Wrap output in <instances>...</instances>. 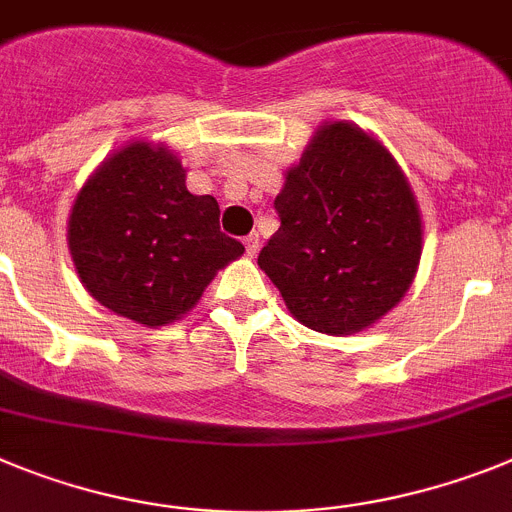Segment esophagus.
<instances>
[{
  "label": "esophagus",
  "mask_w": 512,
  "mask_h": 512,
  "mask_svg": "<svg viewBox=\"0 0 512 512\" xmlns=\"http://www.w3.org/2000/svg\"><path fill=\"white\" fill-rule=\"evenodd\" d=\"M244 247H247V255H257V250H260V237L257 234H250V237L244 239Z\"/></svg>",
  "instance_id": "obj_1"
}]
</instances>
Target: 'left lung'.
<instances>
[{"instance_id": "1", "label": "left lung", "mask_w": 512, "mask_h": 512, "mask_svg": "<svg viewBox=\"0 0 512 512\" xmlns=\"http://www.w3.org/2000/svg\"><path fill=\"white\" fill-rule=\"evenodd\" d=\"M275 211L281 229L257 265L309 330L363 332L410 291L422 255L420 206L373 133L322 123L286 170Z\"/></svg>"}]
</instances>
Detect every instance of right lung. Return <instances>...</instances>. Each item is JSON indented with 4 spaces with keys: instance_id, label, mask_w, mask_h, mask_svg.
<instances>
[{
    "instance_id": "right-lung-1",
    "label": "right lung",
    "mask_w": 512,
    "mask_h": 512,
    "mask_svg": "<svg viewBox=\"0 0 512 512\" xmlns=\"http://www.w3.org/2000/svg\"><path fill=\"white\" fill-rule=\"evenodd\" d=\"M185 175L162 141H128L87 177L66 224L87 293L151 330L185 317L216 273L244 252L219 229L216 198L190 193Z\"/></svg>"
}]
</instances>
